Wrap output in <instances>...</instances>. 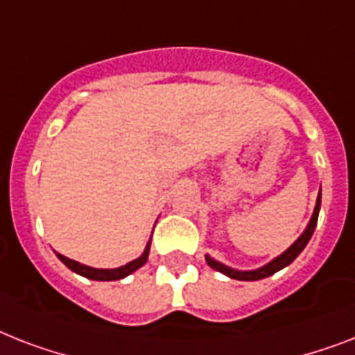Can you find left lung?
Instances as JSON below:
<instances>
[{
  "label": "left lung",
  "instance_id": "1",
  "mask_svg": "<svg viewBox=\"0 0 355 355\" xmlns=\"http://www.w3.org/2000/svg\"><path fill=\"white\" fill-rule=\"evenodd\" d=\"M319 210H320V191H319V197H317V205H315L313 216H311V219H309L306 230L300 234V237H298L297 241L293 243L291 247L287 248L286 252H282L278 258H275L272 261H269L267 265H263V267H259V269H254V270L232 269V267H227V265L221 263V261H217V259L210 258L208 254H206V263L210 265L211 269L219 270V272L230 276V278H234V280L252 282V280H261V278H267V276L275 275V272H278L280 269L287 267V265L291 263V261H295V258H297L298 254L304 250V247L308 245V241L311 239V236H313V232H315V227H317Z\"/></svg>",
  "mask_w": 355,
  "mask_h": 355
}]
</instances>
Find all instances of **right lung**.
I'll list each match as a JSON object with an SVG mask.
<instances>
[{"mask_svg": "<svg viewBox=\"0 0 355 355\" xmlns=\"http://www.w3.org/2000/svg\"><path fill=\"white\" fill-rule=\"evenodd\" d=\"M149 248H150V239L149 243H147V247H145L144 254H141L138 259H132L130 263L121 265V267H118V269H94V267L79 263V261H75V259L66 258V256H62V254L57 252V256L58 259L68 267V269H71L73 272H77V275L85 276V278H90V280L110 282V280H121V278H125V276L132 275L134 270L139 269L141 265H145V261H147V258H149Z\"/></svg>", "mask_w": 355, "mask_h": 355, "instance_id": "obj_1", "label": "right lung"}]
</instances>
